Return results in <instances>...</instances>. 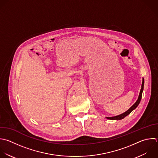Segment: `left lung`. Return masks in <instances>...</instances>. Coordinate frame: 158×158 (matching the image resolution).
Here are the masks:
<instances>
[{
    "mask_svg": "<svg viewBox=\"0 0 158 158\" xmlns=\"http://www.w3.org/2000/svg\"><path fill=\"white\" fill-rule=\"evenodd\" d=\"M143 87H144V78H143V81H142V84H141V90H140V92H139V94L138 98L137 101H136V102L128 110H127L124 113H123L122 114H120L118 115L115 116V117H106V118L107 119H109V120H121V119L125 118L128 114H130L131 113V112L132 110H133L135 109H136V107L139 104L140 101L141 99V97H142V93H143Z\"/></svg>",
    "mask_w": 158,
    "mask_h": 158,
    "instance_id": "obj_1",
    "label": "left lung"
}]
</instances>
